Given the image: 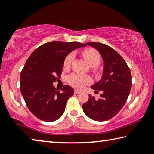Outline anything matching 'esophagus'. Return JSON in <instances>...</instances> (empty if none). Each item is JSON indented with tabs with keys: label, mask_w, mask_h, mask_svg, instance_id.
I'll use <instances>...</instances> for the list:
<instances>
[{
	"label": "esophagus",
	"mask_w": 154,
	"mask_h": 154,
	"mask_svg": "<svg viewBox=\"0 0 154 154\" xmlns=\"http://www.w3.org/2000/svg\"><path fill=\"white\" fill-rule=\"evenodd\" d=\"M74 93L75 94H78L81 93V91L78 90H75V91H74Z\"/></svg>",
	"instance_id": "obj_1"
}]
</instances>
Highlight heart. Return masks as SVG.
Here are the masks:
<instances>
[{"label":"heart","mask_w":154,"mask_h":154,"mask_svg":"<svg viewBox=\"0 0 154 154\" xmlns=\"http://www.w3.org/2000/svg\"><path fill=\"white\" fill-rule=\"evenodd\" d=\"M82 55L85 60L88 62L91 66L96 67L100 64L101 57L98 51L92 48L85 49L82 52ZM75 58V54L73 52L68 54L64 61V68L69 69ZM69 82L72 86L77 88H82L85 85L89 84L92 82L91 77L88 75H82L79 74H72L69 77Z\"/></svg>","instance_id":"obj_1"}]
</instances>
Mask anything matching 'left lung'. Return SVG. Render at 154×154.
Wrapping results in <instances>:
<instances>
[{"instance_id":"8db88e82","label":"left lung","mask_w":154,"mask_h":154,"mask_svg":"<svg viewBox=\"0 0 154 154\" xmlns=\"http://www.w3.org/2000/svg\"><path fill=\"white\" fill-rule=\"evenodd\" d=\"M86 44L97 49L103 58L102 77L91 88L103 92L97 100L90 94L82 105L83 111L93 120L106 121L117 115L126 103L132 87L131 72L123 58L111 47L96 42Z\"/></svg>"}]
</instances>
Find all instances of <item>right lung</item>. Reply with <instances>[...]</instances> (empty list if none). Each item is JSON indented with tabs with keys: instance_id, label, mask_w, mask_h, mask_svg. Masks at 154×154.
<instances>
[{
	"instance_id": "add662e5",
	"label": "right lung",
	"mask_w": 154,
	"mask_h": 154,
	"mask_svg": "<svg viewBox=\"0 0 154 154\" xmlns=\"http://www.w3.org/2000/svg\"><path fill=\"white\" fill-rule=\"evenodd\" d=\"M85 46L76 41H51L38 47L28 58L20 74V90L28 109L41 120L51 122L63 115L74 90L65 85L60 92L53 83L60 77L68 54Z\"/></svg>"
}]
</instances>
